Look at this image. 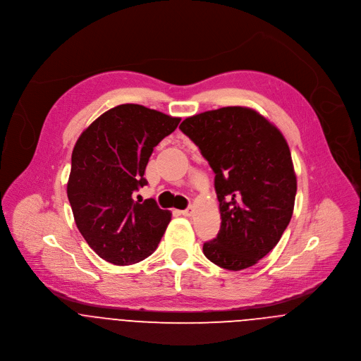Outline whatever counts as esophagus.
I'll use <instances>...</instances> for the list:
<instances>
[{
  "mask_svg": "<svg viewBox=\"0 0 361 361\" xmlns=\"http://www.w3.org/2000/svg\"><path fill=\"white\" fill-rule=\"evenodd\" d=\"M183 216H186V217H189V216H192V213H193V206H189V207H186L185 210H182L180 212Z\"/></svg>",
  "mask_w": 361,
  "mask_h": 361,
  "instance_id": "obj_1",
  "label": "esophagus"
}]
</instances>
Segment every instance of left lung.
<instances>
[{
    "mask_svg": "<svg viewBox=\"0 0 361 361\" xmlns=\"http://www.w3.org/2000/svg\"><path fill=\"white\" fill-rule=\"evenodd\" d=\"M179 128L216 175L221 226L203 244L204 255L230 271L257 264L278 244L293 212L296 176L285 138L245 107L206 111Z\"/></svg>",
    "mask_w": 361,
    "mask_h": 361,
    "instance_id": "obj_1",
    "label": "left lung"
}]
</instances>
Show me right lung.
<instances>
[{
  "instance_id": "1",
  "label": "right lung",
  "mask_w": 361,
  "mask_h": 361,
  "mask_svg": "<svg viewBox=\"0 0 361 361\" xmlns=\"http://www.w3.org/2000/svg\"><path fill=\"white\" fill-rule=\"evenodd\" d=\"M180 118L140 104H121L100 116L72 154L68 197L87 244L106 261L130 265L151 255L171 213L155 199L134 200L154 148Z\"/></svg>"
}]
</instances>
